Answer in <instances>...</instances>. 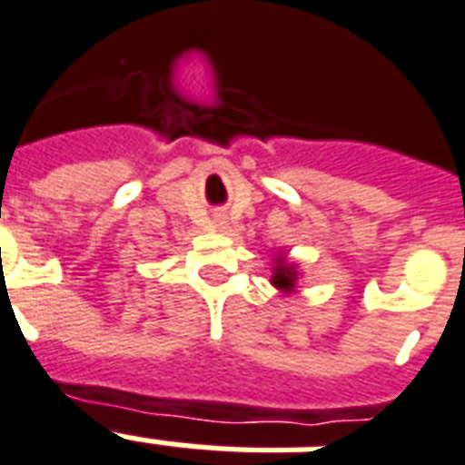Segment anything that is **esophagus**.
<instances>
[{
	"instance_id": "obj_1",
	"label": "esophagus",
	"mask_w": 465,
	"mask_h": 465,
	"mask_svg": "<svg viewBox=\"0 0 465 465\" xmlns=\"http://www.w3.org/2000/svg\"><path fill=\"white\" fill-rule=\"evenodd\" d=\"M224 224H226L224 220H220V222H217V226H220V229H224Z\"/></svg>"
}]
</instances>
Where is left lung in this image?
Instances as JSON below:
<instances>
[{
    "mask_svg": "<svg viewBox=\"0 0 465 465\" xmlns=\"http://www.w3.org/2000/svg\"><path fill=\"white\" fill-rule=\"evenodd\" d=\"M298 279H300V272H298V264L291 262L283 252H276L274 255V274H272V286L279 288L283 295H291L295 292L298 288Z\"/></svg>",
    "mask_w": 465,
    "mask_h": 465,
    "instance_id": "left-lung-1",
    "label": "left lung"
}]
</instances>
